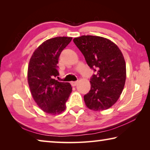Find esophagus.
<instances>
[{"instance_id": "obj_1", "label": "esophagus", "mask_w": 150, "mask_h": 150, "mask_svg": "<svg viewBox=\"0 0 150 150\" xmlns=\"http://www.w3.org/2000/svg\"><path fill=\"white\" fill-rule=\"evenodd\" d=\"M77 83H78V81H72V82L71 83V85L73 86V87H75V86L77 85Z\"/></svg>"}]
</instances>
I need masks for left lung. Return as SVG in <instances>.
Returning <instances> with one entry per match:
<instances>
[{
	"label": "left lung",
	"instance_id": "left-lung-1",
	"mask_svg": "<svg viewBox=\"0 0 150 150\" xmlns=\"http://www.w3.org/2000/svg\"><path fill=\"white\" fill-rule=\"evenodd\" d=\"M73 42L95 72L91 78V90L84 96L85 105L93 110H106L118 100L125 84L123 55L115 43L103 37L82 35Z\"/></svg>",
	"mask_w": 150,
	"mask_h": 150
}]
</instances>
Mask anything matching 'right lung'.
<instances>
[{"label": "right lung", "mask_w": 150, "mask_h": 150, "mask_svg": "<svg viewBox=\"0 0 150 150\" xmlns=\"http://www.w3.org/2000/svg\"><path fill=\"white\" fill-rule=\"evenodd\" d=\"M70 37L47 40L33 53L28 69V82L33 98L45 112L57 115L65 110V103L72 91L69 83L59 82L58 59L71 41Z\"/></svg>", "instance_id": "add662e5"}]
</instances>
